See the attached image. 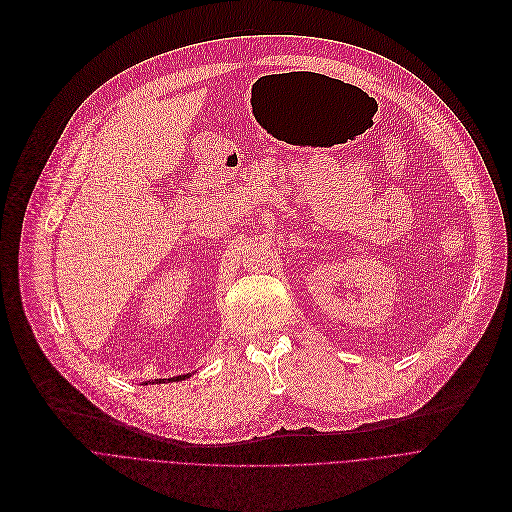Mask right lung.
I'll return each instance as SVG.
<instances>
[{
    "label": "right lung",
    "instance_id": "right-lung-1",
    "mask_svg": "<svg viewBox=\"0 0 512 512\" xmlns=\"http://www.w3.org/2000/svg\"><path fill=\"white\" fill-rule=\"evenodd\" d=\"M187 377H191L189 373H183V375H177V377H169V379H155V381H145V385L147 383H169V381H181V379H187Z\"/></svg>",
    "mask_w": 512,
    "mask_h": 512
}]
</instances>
